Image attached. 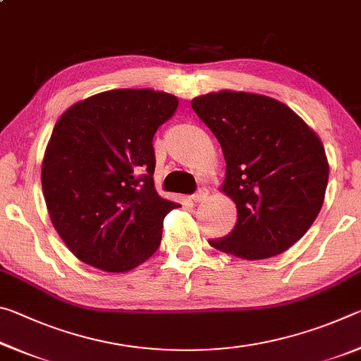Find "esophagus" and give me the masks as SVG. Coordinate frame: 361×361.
<instances>
[{
	"instance_id": "obj_1",
	"label": "esophagus",
	"mask_w": 361,
	"mask_h": 361,
	"mask_svg": "<svg viewBox=\"0 0 361 361\" xmlns=\"http://www.w3.org/2000/svg\"><path fill=\"white\" fill-rule=\"evenodd\" d=\"M207 195H209V189H207V188H199L197 191H195L191 195V199L194 200V202H202V200L207 199Z\"/></svg>"
}]
</instances>
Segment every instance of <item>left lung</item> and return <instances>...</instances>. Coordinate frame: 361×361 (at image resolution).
Wrapping results in <instances>:
<instances>
[{
    "label": "left lung",
    "instance_id": "8db88e82",
    "mask_svg": "<svg viewBox=\"0 0 361 361\" xmlns=\"http://www.w3.org/2000/svg\"><path fill=\"white\" fill-rule=\"evenodd\" d=\"M191 106L221 145L223 191L237 207L234 229L209 243L243 259L283 253L312 226L325 199L329 167L320 138L266 95L221 90Z\"/></svg>",
    "mask_w": 361,
    "mask_h": 361
}]
</instances>
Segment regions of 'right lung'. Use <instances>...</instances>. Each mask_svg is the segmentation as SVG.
I'll list each match as a JSON object with an SVG mask.
<instances>
[{"label":"right lung","mask_w":361,"mask_h":361,"mask_svg":"<svg viewBox=\"0 0 361 361\" xmlns=\"http://www.w3.org/2000/svg\"><path fill=\"white\" fill-rule=\"evenodd\" d=\"M178 108L151 89L108 90L66 109L42 161L54 228L73 255L126 272L161 245L162 221L178 207L156 192L152 138Z\"/></svg>","instance_id":"right-lung-1"}]
</instances>
